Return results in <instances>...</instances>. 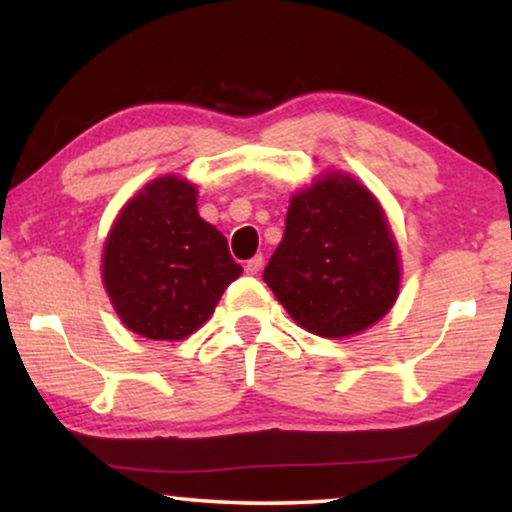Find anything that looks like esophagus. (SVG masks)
<instances>
[{"instance_id":"obj_1","label":"esophagus","mask_w":512,"mask_h":512,"mask_svg":"<svg viewBox=\"0 0 512 512\" xmlns=\"http://www.w3.org/2000/svg\"><path fill=\"white\" fill-rule=\"evenodd\" d=\"M261 268H263V256H254L251 261H247V265H244V272L254 277V275H258V272H261Z\"/></svg>"}]
</instances>
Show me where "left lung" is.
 Returning a JSON list of instances; mask_svg holds the SVG:
<instances>
[{
    "mask_svg": "<svg viewBox=\"0 0 512 512\" xmlns=\"http://www.w3.org/2000/svg\"><path fill=\"white\" fill-rule=\"evenodd\" d=\"M263 279L291 319L321 338L377 324L401 289L398 244L380 200L345 172L321 174L291 195Z\"/></svg>",
    "mask_w": 512,
    "mask_h": 512,
    "instance_id": "left-lung-1",
    "label": "left lung"
}]
</instances>
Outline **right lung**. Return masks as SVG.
Masks as SVG:
<instances>
[{"label": "right lung", "mask_w": 512, "mask_h": 512, "mask_svg": "<svg viewBox=\"0 0 512 512\" xmlns=\"http://www.w3.org/2000/svg\"><path fill=\"white\" fill-rule=\"evenodd\" d=\"M198 188L165 174L125 202L102 251V284L125 328L184 340L242 275L228 242L198 214Z\"/></svg>", "instance_id": "right-lung-1"}]
</instances>
